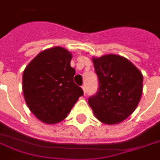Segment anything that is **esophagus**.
<instances>
[{
    "label": "esophagus",
    "mask_w": 160,
    "mask_h": 160,
    "mask_svg": "<svg viewBox=\"0 0 160 160\" xmlns=\"http://www.w3.org/2000/svg\"><path fill=\"white\" fill-rule=\"evenodd\" d=\"M82 91H83V93H84V94H85V93H86V88H85V85L82 86Z\"/></svg>",
    "instance_id": "esophagus-1"
}]
</instances>
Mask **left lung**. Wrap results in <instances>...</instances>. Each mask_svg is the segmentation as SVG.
Returning <instances> with one entry per match:
<instances>
[{
    "instance_id": "obj_1",
    "label": "left lung",
    "mask_w": 160,
    "mask_h": 160,
    "mask_svg": "<svg viewBox=\"0 0 160 160\" xmlns=\"http://www.w3.org/2000/svg\"><path fill=\"white\" fill-rule=\"evenodd\" d=\"M99 88L88 104L98 121L115 125L131 116L142 93V74L123 56L109 54L93 57Z\"/></svg>"
}]
</instances>
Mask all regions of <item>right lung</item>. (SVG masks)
I'll return each mask as SVG.
<instances>
[{
	"label": "right lung",
	"instance_id": "right-lung-1",
	"mask_svg": "<svg viewBox=\"0 0 160 160\" xmlns=\"http://www.w3.org/2000/svg\"><path fill=\"white\" fill-rule=\"evenodd\" d=\"M72 53L61 46L44 50L29 62L22 74V92L30 111L44 123L63 121L79 97L76 71L71 67Z\"/></svg>",
	"mask_w": 160,
	"mask_h": 160
}]
</instances>
